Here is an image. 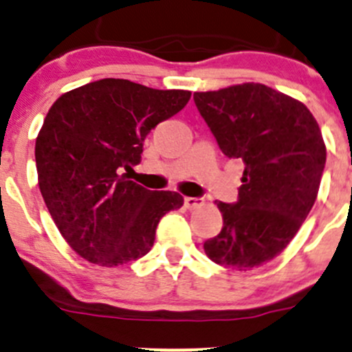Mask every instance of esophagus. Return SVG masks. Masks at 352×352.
Wrapping results in <instances>:
<instances>
[{
  "instance_id": "obj_1",
  "label": "esophagus",
  "mask_w": 352,
  "mask_h": 352,
  "mask_svg": "<svg viewBox=\"0 0 352 352\" xmlns=\"http://www.w3.org/2000/svg\"><path fill=\"white\" fill-rule=\"evenodd\" d=\"M202 204H204V201H202L201 197H186V206L189 209H197L201 208Z\"/></svg>"
}]
</instances>
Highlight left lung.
Wrapping results in <instances>:
<instances>
[{"instance_id":"left-lung-1","label":"left lung","mask_w":352,"mask_h":352,"mask_svg":"<svg viewBox=\"0 0 352 352\" xmlns=\"http://www.w3.org/2000/svg\"><path fill=\"white\" fill-rule=\"evenodd\" d=\"M202 119L228 158L243 162L235 204L204 242L212 262L250 271L278 257L307 219L324 173V138L307 105L261 83L196 91Z\"/></svg>"}]
</instances>
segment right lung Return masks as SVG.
Masks as SVG:
<instances>
[{
  "instance_id": "right-lung-1",
  "label": "right lung",
  "mask_w": 352,
  "mask_h": 352,
  "mask_svg": "<svg viewBox=\"0 0 352 352\" xmlns=\"http://www.w3.org/2000/svg\"><path fill=\"white\" fill-rule=\"evenodd\" d=\"M189 98L187 90L104 78L49 109L35 140L38 187L63 239L88 262L113 267L143 257L160 219L182 208L179 192L148 190L129 173L148 133Z\"/></svg>"
}]
</instances>
